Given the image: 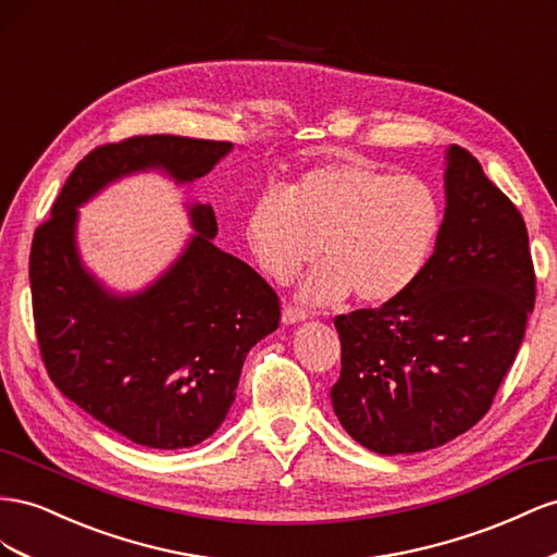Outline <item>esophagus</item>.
<instances>
[{"label": "esophagus", "mask_w": 557, "mask_h": 557, "mask_svg": "<svg viewBox=\"0 0 557 557\" xmlns=\"http://www.w3.org/2000/svg\"><path fill=\"white\" fill-rule=\"evenodd\" d=\"M308 320V314L304 312V310H298V308H292V306H287L282 310V324H287V326H292V324H298V322H306Z\"/></svg>", "instance_id": "obj_1"}]
</instances>
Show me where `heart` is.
<instances>
[{
	"mask_svg": "<svg viewBox=\"0 0 557 557\" xmlns=\"http://www.w3.org/2000/svg\"><path fill=\"white\" fill-rule=\"evenodd\" d=\"M441 226L432 184L345 158L306 172L287 194H263L249 212L247 240L282 284L320 253L324 265L298 287L308 306H336L349 294L385 306L424 273Z\"/></svg>",
	"mask_w": 557,
	"mask_h": 557,
	"instance_id": "obj_1",
	"label": "heart"
}]
</instances>
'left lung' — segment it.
I'll return each instance as SVG.
<instances>
[{
  "instance_id": "1",
  "label": "left lung",
  "mask_w": 557,
  "mask_h": 557,
  "mask_svg": "<svg viewBox=\"0 0 557 557\" xmlns=\"http://www.w3.org/2000/svg\"><path fill=\"white\" fill-rule=\"evenodd\" d=\"M446 212L412 287L338 314L341 380L331 404L377 455L438 448L479 422L511 369L534 308L528 228L462 147L446 149Z\"/></svg>"
}]
</instances>
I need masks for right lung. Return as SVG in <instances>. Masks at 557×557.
<instances>
[{"label": "right lung", "instance_id": "right-lung-1", "mask_svg": "<svg viewBox=\"0 0 557 557\" xmlns=\"http://www.w3.org/2000/svg\"><path fill=\"white\" fill-rule=\"evenodd\" d=\"M231 141L147 135L90 151L37 228L29 253L41 359L55 387L137 446L180 450L226 420L249 349L280 326L273 287L214 245L210 202L186 200L194 235L161 275L116 292L86 268L78 208L141 172L190 186Z\"/></svg>", "mask_w": 557, "mask_h": 557}]
</instances>
